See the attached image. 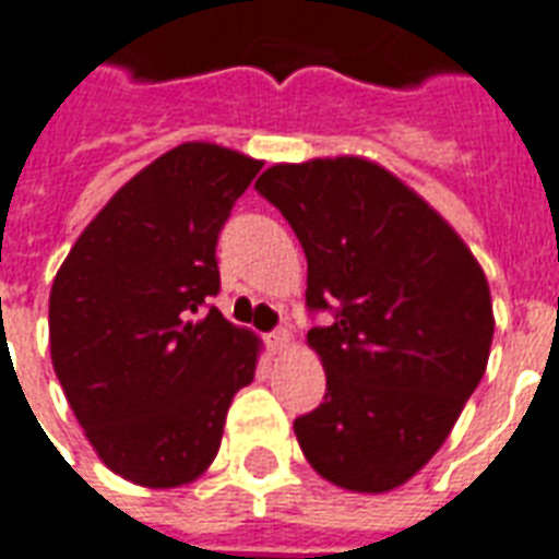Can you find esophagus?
Returning a JSON list of instances; mask_svg holds the SVG:
<instances>
[{
    "label": "esophagus",
    "instance_id": "obj_1",
    "mask_svg": "<svg viewBox=\"0 0 559 559\" xmlns=\"http://www.w3.org/2000/svg\"><path fill=\"white\" fill-rule=\"evenodd\" d=\"M266 343H270L272 352H287L289 343H293V334H289L287 328H278V331H272V334L266 336Z\"/></svg>",
    "mask_w": 559,
    "mask_h": 559
}]
</instances>
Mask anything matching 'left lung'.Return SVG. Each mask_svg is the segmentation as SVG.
<instances>
[{
	"label": "left lung",
	"mask_w": 559,
	"mask_h": 559,
	"mask_svg": "<svg viewBox=\"0 0 559 559\" xmlns=\"http://www.w3.org/2000/svg\"><path fill=\"white\" fill-rule=\"evenodd\" d=\"M258 193L308 258V331L325 402L293 421L319 475L386 492L440 451L487 372L492 298L475 254L440 213L366 157L275 164Z\"/></svg>",
	"instance_id": "left-lung-1"
}]
</instances>
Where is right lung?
<instances>
[{"label":"right lung","instance_id":"1","mask_svg":"<svg viewBox=\"0 0 559 559\" xmlns=\"http://www.w3.org/2000/svg\"><path fill=\"white\" fill-rule=\"evenodd\" d=\"M261 160L181 143L96 213L49 293L52 366L102 463L140 487L190 484L223 442L261 340L207 301L216 240Z\"/></svg>","mask_w":559,"mask_h":559}]
</instances>
